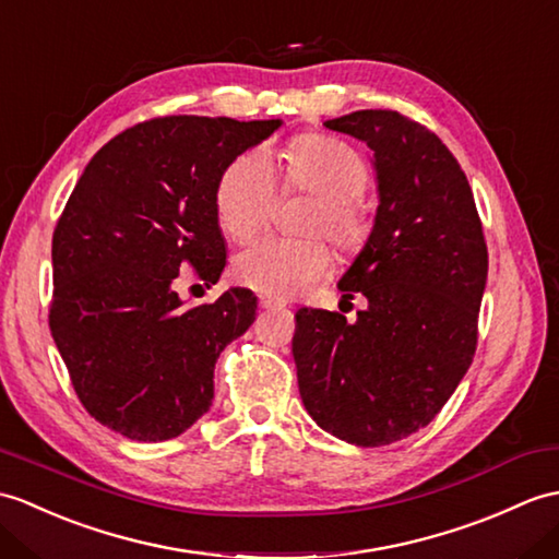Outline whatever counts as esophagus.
<instances>
[{"label": "esophagus", "mask_w": 559, "mask_h": 559, "mask_svg": "<svg viewBox=\"0 0 559 559\" xmlns=\"http://www.w3.org/2000/svg\"><path fill=\"white\" fill-rule=\"evenodd\" d=\"M259 307L262 309H276V307H285V300H278V297H259Z\"/></svg>", "instance_id": "esophagus-1"}]
</instances>
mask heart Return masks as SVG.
Listing matches in <instances>:
<instances>
[{"instance_id":"heart-1","label":"heart","mask_w":559,"mask_h":559,"mask_svg":"<svg viewBox=\"0 0 559 559\" xmlns=\"http://www.w3.org/2000/svg\"><path fill=\"white\" fill-rule=\"evenodd\" d=\"M285 190L317 198L305 218L307 233H321L335 248L353 254L365 248L371 218L359 194L369 183V168L347 142L307 133L290 142L285 154ZM278 200V176L271 154L262 147L233 159L218 180L216 216L230 238L248 240L266 226ZM331 264V250L321 238H262L248 245L233 271L252 290L271 297L305 293Z\"/></svg>"}]
</instances>
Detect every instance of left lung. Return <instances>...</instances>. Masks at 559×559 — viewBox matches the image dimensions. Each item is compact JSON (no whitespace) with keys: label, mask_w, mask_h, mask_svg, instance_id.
<instances>
[{"label":"left lung","mask_w":559,"mask_h":559,"mask_svg":"<svg viewBox=\"0 0 559 559\" xmlns=\"http://www.w3.org/2000/svg\"><path fill=\"white\" fill-rule=\"evenodd\" d=\"M323 126L373 152L379 210L338 281L369 307L355 323L297 311V385L323 431L359 448L391 445L433 421L472 365L488 248L469 180L426 126L388 109Z\"/></svg>","instance_id":"left-lung-1"}]
</instances>
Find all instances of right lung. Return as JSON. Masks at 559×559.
<instances>
[{"label": "right lung", "instance_id": "add662e5", "mask_svg": "<svg viewBox=\"0 0 559 559\" xmlns=\"http://www.w3.org/2000/svg\"><path fill=\"white\" fill-rule=\"evenodd\" d=\"M281 123L152 119L111 138L75 183L51 238L49 329L78 400L111 431L157 443L212 407L216 359L250 329L257 297L230 288L183 307L174 281L180 266L218 281V180Z\"/></svg>", "mask_w": 559, "mask_h": 559}]
</instances>
